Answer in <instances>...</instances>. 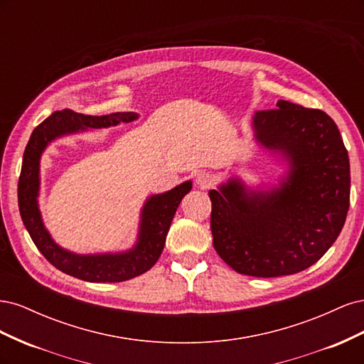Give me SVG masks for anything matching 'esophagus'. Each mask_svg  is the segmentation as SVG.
<instances>
[{
  "mask_svg": "<svg viewBox=\"0 0 364 364\" xmlns=\"http://www.w3.org/2000/svg\"><path fill=\"white\" fill-rule=\"evenodd\" d=\"M213 183H214L213 174H209L208 171H199L196 174V185L200 186L202 190L209 188V186H213Z\"/></svg>",
  "mask_w": 364,
  "mask_h": 364,
  "instance_id": "1",
  "label": "esophagus"
}]
</instances>
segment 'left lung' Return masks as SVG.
Returning <instances> with one entry per match:
<instances>
[{
	"instance_id": "left-lung-1",
	"label": "left lung",
	"mask_w": 364,
	"mask_h": 364,
	"mask_svg": "<svg viewBox=\"0 0 364 364\" xmlns=\"http://www.w3.org/2000/svg\"><path fill=\"white\" fill-rule=\"evenodd\" d=\"M253 136L287 165L278 185L230 178L209 191L215 252L241 274L274 278L308 269L333 246L349 209L348 150L333 118L285 100L255 112Z\"/></svg>"
}]
</instances>
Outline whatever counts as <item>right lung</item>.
I'll list each match as a JSON object with an SVG mask.
<instances>
[{"instance_id": "right-lung-1", "label": "right lung", "mask_w": 364, "mask_h": 364, "mask_svg": "<svg viewBox=\"0 0 364 364\" xmlns=\"http://www.w3.org/2000/svg\"><path fill=\"white\" fill-rule=\"evenodd\" d=\"M135 112H115L103 117L77 114L70 109L51 114L33 130L24 151L23 168L18 182V205L24 226L39 252L54 267L70 277L90 282H121L146 273L155 266L164 250L171 220L181 200L193 188L186 181L173 190L153 194L141 209L136 243L124 252L75 253L63 249L53 240L43 225L39 209L41 158L42 153L62 136L79 134L87 129H106L138 119Z\"/></svg>"}]
</instances>
